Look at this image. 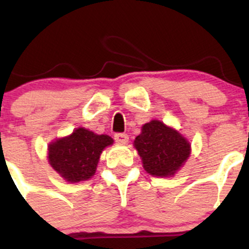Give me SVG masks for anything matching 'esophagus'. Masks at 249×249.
I'll return each mask as SVG.
<instances>
[{"mask_svg": "<svg viewBox=\"0 0 249 249\" xmlns=\"http://www.w3.org/2000/svg\"><path fill=\"white\" fill-rule=\"evenodd\" d=\"M115 141L117 142H119V144H126L128 142V136L126 133H116Z\"/></svg>", "mask_w": 249, "mask_h": 249, "instance_id": "esophagus-1", "label": "esophagus"}]
</instances>
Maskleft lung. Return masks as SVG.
<instances>
[{
    "label": "left lung",
    "mask_w": 249,
    "mask_h": 249,
    "mask_svg": "<svg viewBox=\"0 0 249 249\" xmlns=\"http://www.w3.org/2000/svg\"><path fill=\"white\" fill-rule=\"evenodd\" d=\"M133 145L144 170L153 177L174 176L191 154L187 139L160 121L142 125V133L136 137Z\"/></svg>",
    "instance_id": "left-lung-1"
}]
</instances>
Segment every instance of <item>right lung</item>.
Here are the masks:
<instances>
[{
  "instance_id": "right-lung-1",
  "label": "right lung",
  "mask_w": 249,
  "mask_h": 249,
  "mask_svg": "<svg viewBox=\"0 0 249 249\" xmlns=\"http://www.w3.org/2000/svg\"><path fill=\"white\" fill-rule=\"evenodd\" d=\"M112 144L113 139L107 134H96L78 127L70 136L50 142L48 159L62 178L75 184L89 180L96 173L101 153Z\"/></svg>"
}]
</instances>
